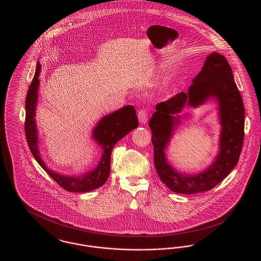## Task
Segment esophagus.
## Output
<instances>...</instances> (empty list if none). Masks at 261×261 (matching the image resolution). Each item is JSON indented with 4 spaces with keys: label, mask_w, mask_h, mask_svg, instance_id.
<instances>
[{
    "label": "esophagus",
    "mask_w": 261,
    "mask_h": 261,
    "mask_svg": "<svg viewBox=\"0 0 261 261\" xmlns=\"http://www.w3.org/2000/svg\"><path fill=\"white\" fill-rule=\"evenodd\" d=\"M149 113L146 110H141L138 112V119L141 124H146L148 121V115Z\"/></svg>",
    "instance_id": "obj_1"
}]
</instances>
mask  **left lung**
<instances>
[{"mask_svg":"<svg viewBox=\"0 0 261 261\" xmlns=\"http://www.w3.org/2000/svg\"><path fill=\"white\" fill-rule=\"evenodd\" d=\"M192 83L186 93L182 92L156 105V112L149 121L156 172L167 188L184 195L210 191L232 171L239 162L245 129L243 99L234 81L232 68L224 56L216 51L207 56ZM211 98L215 99L219 105L222 125L219 153L201 173H178L167 162L165 150L174 129L180 123L179 113L185 105L198 107Z\"/></svg>","mask_w":261,"mask_h":261,"instance_id":"8db88e82","label":"left lung"}]
</instances>
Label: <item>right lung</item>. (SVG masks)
Wrapping results in <instances>:
<instances>
[{
    "instance_id": "1",
    "label": "right lung",
    "mask_w": 261,
    "mask_h": 261,
    "mask_svg": "<svg viewBox=\"0 0 261 261\" xmlns=\"http://www.w3.org/2000/svg\"><path fill=\"white\" fill-rule=\"evenodd\" d=\"M41 64L37 62L36 71L28 89L25 100V135L34 159L41 167L64 190L72 193H86L102 186L111 172V155L114 145L129 132L138 127L136 111L133 106L124 108L103 116L93 130L92 138L102 149L99 164L93 170L81 175H62L53 171L42 160L38 149L39 137L36 126V106L40 86L39 74Z\"/></svg>"
}]
</instances>
